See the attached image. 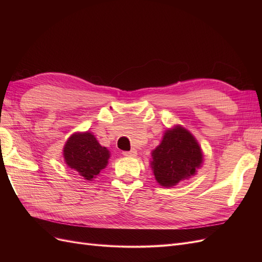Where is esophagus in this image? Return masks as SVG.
<instances>
[{
    "instance_id": "1",
    "label": "esophagus",
    "mask_w": 262,
    "mask_h": 262,
    "mask_svg": "<svg viewBox=\"0 0 262 262\" xmlns=\"http://www.w3.org/2000/svg\"><path fill=\"white\" fill-rule=\"evenodd\" d=\"M122 154H123L124 156L134 157V156H137V150H136V149H131V150H128V152H122Z\"/></svg>"
}]
</instances>
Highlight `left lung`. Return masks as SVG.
<instances>
[{"label":"left lung","instance_id":"obj_1","mask_svg":"<svg viewBox=\"0 0 262 262\" xmlns=\"http://www.w3.org/2000/svg\"><path fill=\"white\" fill-rule=\"evenodd\" d=\"M150 162L156 181L163 187L176 186L193 176L203 161L202 149L194 137L181 125L165 132Z\"/></svg>","mask_w":262,"mask_h":262}]
</instances>
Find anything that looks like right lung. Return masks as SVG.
Segmentation results:
<instances>
[{"label": "right lung", "mask_w": 262, "mask_h": 262, "mask_svg": "<svg viewBox=\"0 0 262 262\" xmlns=\"http://www.w3.org/2000/svg\"><path fill=\"white\" fill-rule=\"evenodd\" d=\"M64 162L85 180L92 181L104 169L110 157L109 150L101 146L91 132L72 134L63 147Z\"/></svg>", "instance_id": "add662e5"}]
</instances>
